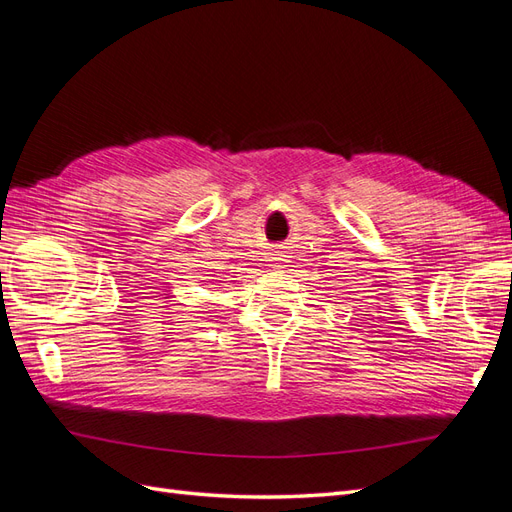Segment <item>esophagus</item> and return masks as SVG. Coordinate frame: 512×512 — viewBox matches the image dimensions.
Returning a JSON list of instances; mask_svg holds the SVG:
<instances>
[{"mask_svg":"<svg viewBox=\"0 0 512 512\" xmlns=\"http://www.w3.org/2000/svg\"><path fill=\"white\" fill-rule=\"evenodd\" d=\"M288 258L284 254H271V267L273 269H284Z\"/></svg>","mask_w":512,"mask_h":512,"instance_id":"esophagus-1","label":"esophagus"}]
</instances>
